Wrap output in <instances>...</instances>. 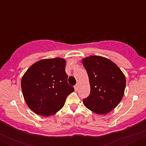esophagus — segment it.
Here are the masks:
<instances>
[{
    "label": "esophagus",
    "mask_w": 146,
    "mask_h": 146,
    "mask_svg": "<svg viewBox=\"0 0 146 146\" xmlns=\"http://www.w3.org/2000/svg\"><path fill=\"white\" fill-rule=\"evenodd\" d=\"M74 88H75V91H77V90H78V84H76L75 86H74Z\"/></svg>",
    "instance_id": "esophagus-1"
}]
</instances>
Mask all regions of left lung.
Masks as SVG:
<instances>
[{
    "instance_id": "1",
    "label": "left lung",
    "mask_w": 146,
    "mask_h": 146,
    "mask_svg": "<svg viewBox=\"0 0 146 146\" xmlns=\"http://www.w3.org/2000/svg\"><path fill=\"white\" fill-rule=\"evenodd\" d=\"M89 79L90 93L84 99L88 109L99 115L110 113L119 104L124 95L125 77L113 61L99 56L82 59Z\"/></svg>"
}]
</instances>
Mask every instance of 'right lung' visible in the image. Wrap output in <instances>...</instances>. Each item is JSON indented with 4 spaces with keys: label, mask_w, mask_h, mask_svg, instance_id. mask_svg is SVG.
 <instances>
[{
    "label": "right lung",
    "mask_w": 146,
    "mask_h": 146,
    "mask_svg": "<svg viewBox=\"0 0 146 146\" xmlns=\"http://www.w3.org/2000/svg\"><path fill=\"white\" fill-rule=\"evenodd\" d=\"M66 60L56 58L36 62L21 80V88L28 107L37 115L51 116L64 105L74 88L67 82Z\"/></svg>",
    "instance_id": "1"
}]
</instances>
